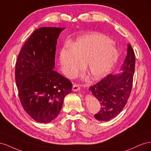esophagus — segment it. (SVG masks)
<instances>
[{
  "mask_svg": "<svg viewBox=\"0 0 151 151\" xmlns=\"http://www.w3.org/2000/svg\"><path fill=\"white\" fill-rule=\"evenodd\" d=\"M80 89H81V88H80V86L79 84H74V85H73V87H72L73 91H79Z\"/></svg>",
  "mask_w": 151,
  "mask_h": 151,
  "instance_id": "34e87169",
  "label": "esophagus"
}]
</instances>
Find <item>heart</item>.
<instances>
[{"mask_svg":"<svg viewBox=\"0 0 151 151\" xmlns=\"http://www.w3.org/2000/svg\"><path fill=\"white\" fill-rule=\"evenodd\" d=\"M107 36L91 33L79 38L70 47L65 45L59 60L64 74L74 77L83 66L91 78L97 80L108 74L118 58V52Z\"/></svg>","mask_w":151,"mask_h":151,"instance_id":"b5f03b06","label":"heart"}]
</instances>
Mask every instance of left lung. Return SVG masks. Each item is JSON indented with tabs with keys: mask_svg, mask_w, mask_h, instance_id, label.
<instances>
[{
	"mask_svg": "<svg viewBox=\"0 0 151 151\" xmlns=\"http://www.w3.org/2000/svg\"><path fill=\"white\" fill-rule=\"evenodd\" d=\"M135 54L128 44L127 55L118 74H109L89 90L99 101L101 108L94 115L99 121L110 120L117 116L124 108L131 93L135 70Z\"/></svg>",
	"mask_w": 151,
	"mask_h": 151,
	"instance_id": "1",
	"label": "left lung"
}]
</instances>
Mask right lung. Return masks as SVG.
<instances>
[{
  "label": "right lung",
  "mask_w": 151,
  "mask_h": 151,
  "mask_svg": "<svg viewBox=\"0 0 151 151\" xmlns=\"http://www.w3.org/2000/svg\"><path fill=\"white\" fill-rule=\"evenodd\" d=\"M64 28L43 27L35 30L22 47L16 63L19 97L26 112L35 121L49 123L60 113L71 82L55 68L57 41Z\"/></svg>",
  "instance_id": "obj_1"
}]
</instances>
